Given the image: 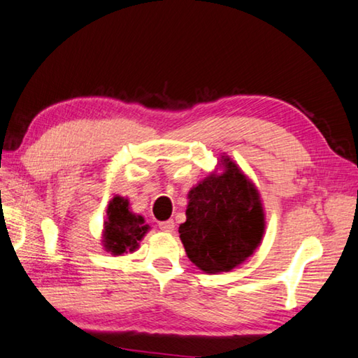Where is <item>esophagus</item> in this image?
Returning a JSON list of instances; mask_svg holds the SVG:
<instances>
[{"instance_id":"obj_1","label":"esophagus","mask_w":358,"mask_h":358,"mask_svg":"<svg viewBox=\"0 0 358 358\" xmlns=\"http://www.w3.org/2000/svg\"><path fill=\"white\" fill-rule=\"evenodd\" d=\"M159 228L162 231H166V233H171L174 229V222L173 220H166V222H160L159 223Z\"/></svg>"}]
</instances>
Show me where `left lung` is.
<instances>
[{"label":"left lung","instance_id":"left-lung-1","mask_svg":"<svg viewBox=\"0 0 358 358\" xmlns=\"http://www.w3.org/2000/svg\"><path fill=\"white\" fill-rule=\"evenodd\" d=\"M189 193L180 241L193 264L206 273L228 272L245 261L264 233V212L253 184L229 159Z\"/></svg>","mask_w":358,"mask_h":358}]
</instances>
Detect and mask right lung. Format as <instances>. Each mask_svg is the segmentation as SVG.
Here are the masks:
<instances>
[{
    "label": "right lung",
    "instance_id": "right-lung-1",
    "mask_svg": "<svg viewBox=\"0 0 358 358\" xmlns=\"http://www.w3.org/2000/svg\"><path fill=\"white\" fill-rule=\"evenodd\" d=\"M106 215L108 222H105V248L113 255L135 252L138 242L149 229L148 224H144V218L131 214L129 201L121 196L111 199Z\"/></svg>",
    "mask_w": 358,
    "mask_h": 358
}]
</instances>
